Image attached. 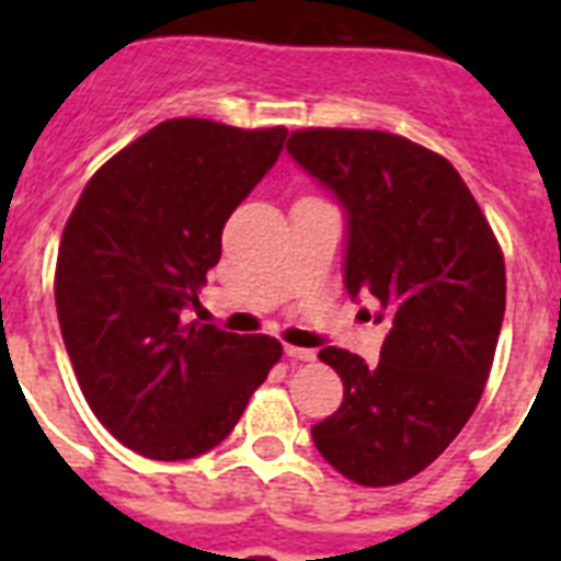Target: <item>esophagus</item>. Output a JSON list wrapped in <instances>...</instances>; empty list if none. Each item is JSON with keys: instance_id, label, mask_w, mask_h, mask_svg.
<instances>
[{"instance_id": "esophagus-1", "label": "esophagus", "mask_w": 561, "mask_h": 561, "mask_svg": "<svg viewBox=\"0 0 561 561\" xmlns=\"http://www.w3.org/2000/svg\"><path fill=\"white\" fill-rule=\"evenodd\" d=\"M285 355H288L290 360H314V352L299 350V346H285Z\"/></svg>"}]
</instances>
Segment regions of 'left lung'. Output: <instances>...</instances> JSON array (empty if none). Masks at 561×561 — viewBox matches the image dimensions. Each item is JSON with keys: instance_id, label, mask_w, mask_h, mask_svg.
<instances>
[{"instance_id": "8db88e82", "label": "left lung", "mask_w": 561, "mask_h": 561, "mask_svg": "<svg viewBox=\"0 0 561 561\" xmlns=\"http://www.w3.org/2000/svg\"><path fill=\"white\" fill-rule=\"evenodd\" d=\"M288 153L346 211L343 282L378 302L381 360L320 350L343 404L311 427L360 486H392L451 445L483 396L506 308L504 253L451 162L383 130L308 127Z\"/></svg>"}]
</instances>
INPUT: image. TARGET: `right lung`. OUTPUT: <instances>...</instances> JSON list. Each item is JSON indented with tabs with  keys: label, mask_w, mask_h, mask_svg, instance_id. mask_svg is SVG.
Listing matches in <instances>:
<instances>
[{
	"label": "right lung",
	"mask_w": 561,
	"mask_h": 561,
	"mask_svg": "<svg viewBox=\"0 0 561 561\" xmlns=\"http://www.w3.org/2000/svg\"><path fill=\"white\" fill-rule=\"evenodd\" d=\"M285 136L169 118L104 162L66 220L55 273L66 352L101 425L151 460L224 443L282 358L276 337L224 332L192 308L224 224Z\"/></svg>",
	"instance_id": "obj_1"
}]
</instances>
